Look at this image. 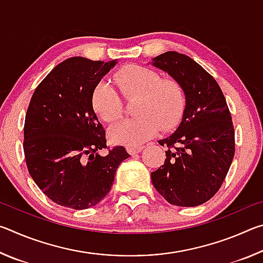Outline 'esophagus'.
<instances>
[{
	"label": "esophagus",
	"mask_w": 263,
	"mask_h": 263,
	"mask_svg": "<svg viewBox=\"0 0 263 263\" xmlns=\"http://www.w3.org/2000/svg\"><path fill=\"white\" fill-rule=\"evenodd\" d=\"M141 149H142V146H128V147H126L127 153L131 155L141 152Z\"/></svg>",
	"instance_id": "obj_1"
}]
</instances>
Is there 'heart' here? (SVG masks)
I'll return each instance as SVG.
<instances>
[{
	"label": "heart",
	"mask_w": 263,
	"mask_h": 263,
	"mask_svg": "<svg viewBox=\"0 0 263 263\" xmlns=\"http://www.w3.org/2000/svg\"><path fill=\"white\" fill-rule=\"evenodd\" d=\"M115 82L125 99L136 97L135 117L124 119L110 130V139L125 146L140 145L159 128L166 131L180 122L185 108V94L179 81L161 78L157 70L128 65L118 70ZM95 112L108 123L121 117L123 102L118 91L108 82H101L91 97Z\"/></svg>",
	"instance_id": "heart-1"
}]
</instances>
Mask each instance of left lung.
I'll return each mask as SVG.
<instances>
[{"instance_id": "obj_1", "label": "left lung", "mask_w": 263, "mask_h": 263, "mask_svg": "<svg viewBox=\"0 0 263 263\" xmlns=\"http://www.w3.org/2000/svg\"><path fill=\"white\" fill-rule=\"evenodd\" d=\"M153 65L180 82L186 103L177 130L159 140L168 149L164 163L151 174L152 183L173 205H201L219 190L234 157L228 103L212 75L188 55L169 51Z\"/></svg>"}]
</instances>
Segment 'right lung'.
Returning <instances> with one entry per match:
<instances>
[{
    "mask_svg": "<svg viewBox=\"0 0 263 263\" xmlns=\"http://www.w3.org/2000/svg\"><path fill=\"white\" fill-rule=\"evenodd\" d=\"M115 65L69 58L31 97L24 123L26 167L39 189L61 206H95L109 194L119 163L130 157L123 146H106L91 103L95 87ZM101 149L108 153L99 155Z\"/></svg>",
    "mask_w": 263,
    "mask_h": 263,
    "instance_id": "add662e5",
    "label": "right lung"
}]
</instances>
